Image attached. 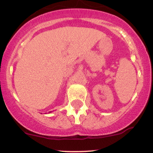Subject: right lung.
Here are the masks:
<instances>
[{
  "instance_id": "add662e5",
  "label": "right lung",
  "mask_w": 153,
  "mask_h": 153,
  "mask_svg": "<svg viewBox=\"0 0 153 153\" xmlns=\"http://www.w3.org/2000/svg\"><path fill=\"white\" fill-rule=\"evenodd\" d=\"M50 112H51V111H50Z\"/></svg>"
}]
</instances>
